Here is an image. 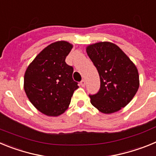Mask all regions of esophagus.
<instances>
[{
	"instance_id": "obj_1",
	"label": "esophagus",
	"mask_w": 156,
	"mask_h": 156,
	"mask_svg": "<svg viewBox=\"0 0 156 156\" xmlns=\"http://www.w3.org/2000/svg\"><path fill=\"white\" fill-rule=\"evenodd\" d=\"M85 84H86V81H85V80H82L80 81L81 87H83L85 86Z\"/></svg>"
}]
</instances>
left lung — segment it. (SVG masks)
Instances as JSON below:
<instances>
[{"label": "left lung", "instance_id": "left-lung-1", "mask_svg": "<svg viewBox=\"0 0 156 156\" xmlns=\"http://www.w3.org/2000/svg\"><path fill=\"white\" fill-rule=\"evenodd\" d=\"M87 53L98 72V92L89 95L90 102L101 112L113 113L124 108L139 88L137 67L115 44L99 42L89 45Z\"/></svg>", "mask_w": 156, "mask_h": 156}]
</instances>
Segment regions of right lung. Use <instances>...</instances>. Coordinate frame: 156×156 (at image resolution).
I'll return each mask as SVG.
<instances>
[{
	"mask_svg": "<svg viewBox=\"0 0 156 156\" xmlns=\"http://www.w3.org/2000/svg\"><path fill=\"white\" fill-rule=\"evenodd\" d=\"M72 48L64 41L52 43L37 55L25 73L24 90L29 100L49 116L64 113L79 87L73 79V66L66 62Z\"/></svg>",
	"mask_w": 156,
	"mask_h": 156,
	"instance_id": "add662e5",
	"label": "right lung"
}]
</instances>
